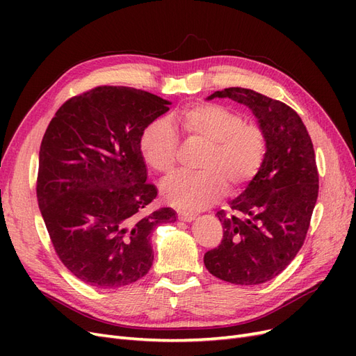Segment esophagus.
I'll return each instance as SVG.
<instances>
[{
	"label": "esophagus",
	"mask_w": 356,
	"mask_h": 356,
	"mask_svg": "<svg viewBox=\"0 0 356 356\" xmlns=\"http://www.w3.org/2000/svg\"><path fill=\"white\" fill-rule=\"evenodd\" d=\"M196 218V215L193 212H186V211H178V220L184 221V222H191Z\"/></svg>",
	"instance_id": "obj_1"
}]
</instances>
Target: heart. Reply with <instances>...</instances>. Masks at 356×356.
I'll use <instances>...</instances> for the list:
<instances>
[{
  "mask_svg": "<svg viewBox=\"0 0 356 356\" xmlns=\"http://www.w3.org/2000/svg\"><path fill=\"white\" fill-rule=\"evenodd\" d=\"M188 141L207 145L199 174H178L161 186V196L178 209L200 211L217 202L225 191L243 188L258 175L267 156V136L261 126L246 123L229 106L200 102L172 118ZM138 148L145 165L160 175L175 168L178 136L172 126L156 118L139 134Z\"/></svg>",
  "mask_w": 356,
  "mask_h": 356,
  "instance_id": "b5f03b06",
  "label": "heart"
}]
</instances>
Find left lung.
Here are the masks:
<instances>
[{"label":"left lung","mask_w":356,"mask_h":356,"mask_svg":"<svg viewBox=\"0 0 356 356\" xmlns=\"http://www.w3.org/2000/svg\"><path fill=\"white\" fill-rule=\"evenodd\" d=\"M250 106L267 136V156L258 175L229 211H218L221 243L203 257L225 282L258 285L270 281L303 246L318 199L315 149L300 115L286 104L243 88L212 93Z\"/></svg>","instance_id":"left-lung-1"}]
</instances>
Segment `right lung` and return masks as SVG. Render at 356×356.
Instances as JSON below:
<instances>
[{"label": "right lung", "mask_w": 356, "mask_h": 356, "mask_svg": "<svg viewBox=\"0 0 356 356\" xmlns=\"http://www.w3.org/2000/svg\"><path fill=\"white\" fill-rule=\"evenodd\" d=\"M169 101L123 86H98L56 111L40 147L37 199L59 260L96 288L136 282L152 268L149 234L175 211L147 213L157 190L138 148Z\"/></svg>", "instance_id": "add662e5"}]
</instances>
